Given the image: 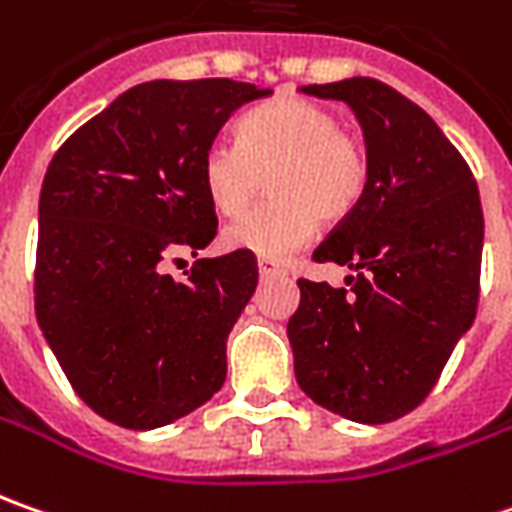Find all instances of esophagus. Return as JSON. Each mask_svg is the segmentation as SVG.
I'll list each match as a JSON object with an SVG mask.
<instances>
[{"label": "esophagus", "instance_id": "1", "mask_svg": "<svg viewBox=\"0 0 512 512\" xmlns=\"http://www.w3.org/2000/svg\"><path fill=\"white\" fill-rule=\"evenodd\" d=\"M257 272H260V277H274V274H283L286 269H283L280 263H274V260L260 257V260H257Z\"/></svg>", "mask_w": 512, "mask_h": 512}]
</instances>
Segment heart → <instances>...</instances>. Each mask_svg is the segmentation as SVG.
I'll return each mask as SVG.
<instances>
[{"label": "heart", "instance_id": "heart-1", "mask_svg": "<svg viewBox=\"0 0 512 512\" xmlns=\"http://www.w3.org/2000/svg\"><path fill=\"white\" fill-rule=\"evenodd\" d=\"M203 189L212 206L235 218L269 178L277 201L246 212L223 232L229 249L283 260L306 246L317 221H343L368 184V155L343 133L340 115L309 98L280 96L240 121L238 141L203 152Z\"/></svg>", "mask_w": 512, "mask_h": 512}]
</instances>
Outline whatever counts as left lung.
<instances>
[{
    "label": "left lung",
    "mask_w": 512,
    "mask_h": 512,
    "mask_svg": "<svg viewBox=\"0 0 512 512\" xmlns=\"http://www.w3.org/2000/svg\"><path fill=\"white\" fill-rule=\"evenodd\" d=\"M300 90L354 110L368 184L311 255L348 266V289L297 280L300 306L286 328L297 385L351 422H394L431 394L473 326L485 240L479 186L431 115L394 87L357 76Z\"/></svg>",
    "instance_id": "1"
}]
</instances>
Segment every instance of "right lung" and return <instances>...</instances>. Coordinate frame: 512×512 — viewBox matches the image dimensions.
I'll use <instances>...</instances> for the list:
<instances>
[{
  "label": "right lung",
  "instance_id": "1",
  "mask_svg": "<svg viewBox=\"0 0 512 512\" xmlns=\"http://www.w3.org/2000/svg\"><path fill=\"white\" fill-rule=\"evenodd\" d=\"M232 79L144 81L64 141L39 198L36 320L98 416L152 431L226 379V337L257 286L249 252L195 260L218 218L203 152L235 110L269 96Z\"/></svg>",
  "mask_w": 512,
  "mask_h": 512
}]
</instances>
